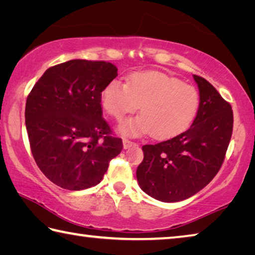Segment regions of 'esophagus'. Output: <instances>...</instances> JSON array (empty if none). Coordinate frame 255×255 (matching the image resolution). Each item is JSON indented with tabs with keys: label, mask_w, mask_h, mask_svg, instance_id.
I'll use <instances>...</instances> for the list:
<instances>
[{
	"label": "esophagus",
	"mask_w": 255,
	"mask_h": 255,
	"mask_svg": "<svg viewBox=\"0 0 255 255\" xmlns=\"http://www.w3.org/2000/svg\"><path fill=\"white\" fill-rule=\"evenodd\" d=\"M132 146H136L135 141H131V140H129V139H124V148L125 149L130 148V147H132Z\"/></svg>",
	"instance_id": "1"
}]
</instances>
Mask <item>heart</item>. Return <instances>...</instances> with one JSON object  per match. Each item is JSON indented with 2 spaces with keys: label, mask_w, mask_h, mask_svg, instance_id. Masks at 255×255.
I'll return each instance as SVG.
<instances>
[{
  "label": "heart",
  "mask_w": 255,
  "mask_h": 255,
  "mask_svg": "<svg viewBox=\"0 0 255 255\" xmlns=\"http://www.w3.org/2000/svg\"><path fill=\"white\" fill-rule=\"evenodd\" d=\"M102 106L116 120L135 112L140 114L124 122L120 131L126 136L152 132L155 138H170L185 130L197 117L200 93L193 85L159 72H139L129 77L128 85L111 81L102 91Z\"/></svg>",
  "instance_id": "heart-1"
}]
</instances>
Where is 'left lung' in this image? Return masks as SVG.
Here are the masks:
<instances>
[{
	"label": "left lung",
	"mask_w": 255,
	"mask_h": 255,
	"mask_svg": "<svg viewBox=\"0 0 255 255\" xmlns=\"http://www.w3.org/2000/svg\"><path fill=\"white\" fill-rule=\"evenodd\" d=\"M201 98L197 117L189 129L171 139L144 145L137 167L139 187L164 202L188 199L218 173L233 132V110L204 77L193 75Z\"/></svg>",
	"instance_id": "left-lung-1"
}]
</instances>
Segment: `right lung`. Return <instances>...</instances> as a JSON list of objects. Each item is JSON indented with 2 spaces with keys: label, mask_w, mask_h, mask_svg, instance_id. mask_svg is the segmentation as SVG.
I'll use <instances>...</instances> for the list:
<instances>
[{
  "label": "right lung",
  "mask_w": 255,
  "mask_h": 255,
  "mask_svg": "<svg viewBox=\"0 0 255 255\" xmlns=\"http://www.w3.org/2000/svg\"><path fill=\"white\" fill-rule=\"evenodd\" d=\"M117 75L109 62L73 59L49 67L29 93L24 117L32 156L58 187L97 185L122 152L101 107L103 89Z\"/></svg>",
  "instance_id": "1"
}]
</instances>
